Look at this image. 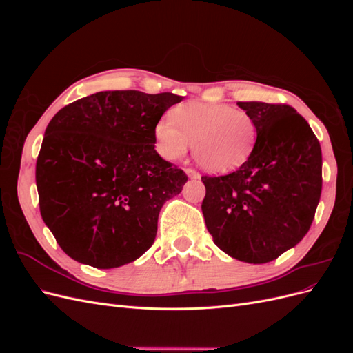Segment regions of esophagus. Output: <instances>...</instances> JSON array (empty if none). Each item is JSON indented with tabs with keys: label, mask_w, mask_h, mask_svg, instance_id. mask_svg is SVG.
<instances>
[{
	"label": "esophagus",
	"mask_w": 353,
	"mask_h": 353,
	"mask_svg": "<svg viewBox=\"0 0 353 353\" xmlns=\"http://www.w3.org/2000/svg\"><path fill=\"white\" fill-rule=\"evenodd\" d=\"M185 174H187L191 179H199V178H200V174L197 172V170H194V169H185Z\"/></svg>",
	"instance_id": "esophagus-1"
}]
</instances>
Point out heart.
Returning a JSON list of instances; mask_svg holds the SVG:
<instances>
[{"instance_id": "b5f03b06", "label": "heart", "mask_w": 353, "mask_h": 353, "mask_svg": "<svg viewBox=\"0 0 353 353\" xmlns=\"http://www.w3.org/2000/svg\"><path fill=\"white\" fill-rule=\"evenodd\" d=\"M154 125L157 153L170 162L184 157L190 148L197 163L213 174L237 169L248 160L258 140L253 117L228 104L185 103Z\"/></svg>"}]
</instances>
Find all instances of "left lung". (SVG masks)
I'll return each instance as SVG.
<instances>
[{
    "instance_id": "left-lung-1",
    "label": "left lung",
    "mask_w": 353,
    "mask_h": 353,
    "mask_svg": "<svg viewBox=\"0 0 353 353\" xmlns=\"http://www.w3.org/2000/svg\"><path fill=\"white\" fill-rule=\"evenodd\" d=\"M258 126L250 157L222 176H201L208 231L218 248L248 263H266L311 228L323 188L321 145L293 108L239 101Z\"/></svg>"
}]
</instances>
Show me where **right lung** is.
<instances>
[{"label": "right lung", "mask_w": 353, "mask_h": 353, "mask_svg": "<svg viewBox=\"0 0 353 353\" xmlns=\"http://www.w3.org/2000/svg\"><path fill=\"white\" fill-rule=\"evenodd\" d=\"M181 100L100 91L52 117L37 160L39 210L72 259L109 270L152 248L160 209L188 179L154 150L156 122Z\"/></svg>", "instance_id": "obj_1"}]
</instances>
